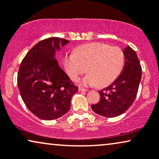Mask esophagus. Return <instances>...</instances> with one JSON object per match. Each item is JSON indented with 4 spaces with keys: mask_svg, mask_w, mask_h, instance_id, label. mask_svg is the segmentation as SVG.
<instances>
[{
    "mask_svg": "<svg viewBox=\"0 0 159 159\" xmlns=\"http://www.w3.org/2000/svg\"><path fill=\"white\" fill-rule=\"evenodd\" d=\"M78 90H79V92H86L87 91V90L84 89V88H79Z\"/></svg>",
    "mask_w": 159,
    "mask_h": 159,
    "instance_id": "obj_1",
    "label": "esophagus"
}]
</instances>
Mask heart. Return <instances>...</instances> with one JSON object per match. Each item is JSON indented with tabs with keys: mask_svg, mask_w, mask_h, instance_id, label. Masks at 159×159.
<instances>
[{
	"mask_svg": "<svg viewBox=\"0 0 159 159\" xmlns=\"http://www.w3.org/2000/svg\"><path fill=\"white\" fill-rule=\"evenodd\" d=\"M124 63V53L120 47L100 42L82 45L64 59V66L70 79L75 81L87 69L89 74L80 84L84 86L97 84L98 88L112 84L120 75Z\"/></svg>",
	"mask_w": 159,
	"mask_h": 159,
	"instance_id": "1",
	"label": "heart"
}]
</instances>
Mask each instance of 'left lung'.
I'll list each match as a JSON object with an SVG mask.
<instances>
[{
    "label": "left lung",
    "mask_w": 159,
    "mask_h": 159,
    "mask_svg": "<svg viewBox=\"0 0 159 159\" xmlns=\"http://www.w3.org/2000/svg\"><path fill=\"white\" fill-rule=\"evenodd\" d=\"M124 67L119 77L108 87L99 90L100 101L91 105L98 115L114 117L124 113L137 96L142 77V68L137 53L129 46L123 49Z\"/></svg>",
    "instance_id": "left-lung-1"
}]
</instances>
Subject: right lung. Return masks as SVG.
I'll return each mask as SVG.
<instances>
[{"label":"right lung","mask_w":159,"mask_h":159,"mask_svg":"<svg viewBox=\"0 0 159 159\" xmlns=\"http://www.w3.org/2000/svg\"><path fill=\"white\" fill-rule=\"evenodd\" d=\"M68 43L58 37L41 41L20 64L17 84L21 97L28 110L42 120H55L65 115L78 90L55 59L56 51Z\"/></svg>","instance_id":"obj_1"}]
</instances>
